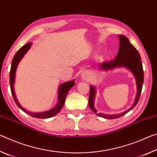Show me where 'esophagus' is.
I'll return each mask as SVG.
<instances>
[{
	"label": "esophagus",
	"mask_w": 157,
	"mask_h": 157,
	"mask_svg": "<svg viewBox=\"0 0 157 157\" xmlns=\"http://www.w3.org/2000/svg\"><path fill=\"white\" fill-rule=\"evenodd\" d=\"M82 77H83V78L87 79L89 77V73H83V75H82Z\"/></svg>",
	"instance_id": "34e87169"
}]
</instances>
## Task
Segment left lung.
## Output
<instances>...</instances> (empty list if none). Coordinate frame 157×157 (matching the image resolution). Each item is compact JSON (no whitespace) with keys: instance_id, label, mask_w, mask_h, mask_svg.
<instances>
[{"instance_id":"left-lung-1","label":"left lung","mask_w":157,"mask_h":157,"mask_svg":"<svg viewBox=\"0 0 157 157\" xmlns=\"http://www.w3.org/2000/svg\"><path fill=\"white\" fill-rule=\"evenodd\" d=\"M118 37L120 39V44H119L120 47H119L117 56L112 61L101 63L99 67L100 69L104 71L112 70V69L117 67H125L128 68L133 73L135 79H136L137 94L134 104L128 110L118 114L109 115V114L98 113L97 110L94 107V99L95 97V94H96V89L94 86H90L89 98V105L90 108L98 116L107 119H115L120 118V117L123 116L127 112H129L130 110H132L136 105L137 102H139L140 94H141L143 80H144L143 65L141 61H140V56L139 52L136 49V48L130 43L128 39L125 36L119 34Z\"/></svg>"}]
</instances>
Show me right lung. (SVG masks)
Returning a JSON list of instances; mask_svg holds the SVG:
<instances>
[{
    "label": "right lung",
    "instance_id": "1",
    "mask_svg": "<svg viewBox=\"0 0 157 157\" xmlns=\"http://www.w3.org/2000/svg\"><path fill=\"white\" fill-rule=\"evenodd\" d=\"M32 46V43H28L27 44L24 45L21 48L18 50L17 52L16 53L14 58L12 59L11 69H10V89H11V92L12 94V96L14 98V100L15 101L16 104L19 107L21 110L24 111V112L27 113L29 115L34 117V118H48L53 117L59 112L60 110L62 109L63 105H64L66 96L67 95L68 92L69 91L72 87L75 84V80L69 81L67 82H64V83L62 84L59 87V90H58V102L55 107L50 109L49 111H44V112H40V113H33L29 112V111H26L24 108L22 107V106L20 105L18 102L17 97H16V94L14 89V84L15 81V74L16 71H17V66L18 65V63L20 62L21 59L23 57V56L26 54V52L28 51V50Z\"/></svg>",
    "mask_w": 157,
    "mask_h": 157
}]
</instances>
